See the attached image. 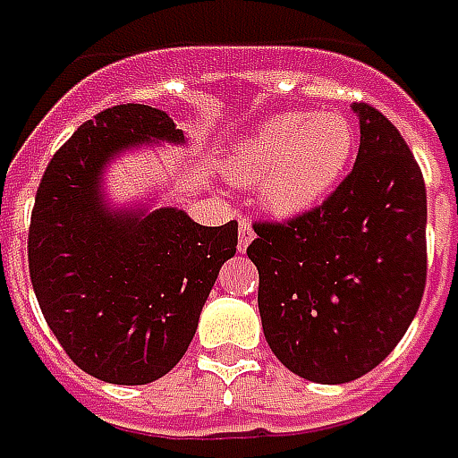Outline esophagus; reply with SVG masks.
Here are the masks:
<instances>
[{
  "instance_id": "1",
  "label": "esophagus",
  "mask_w": 458,
  "mask_h": 458,
  "mask_svg": "<svg viewBox=\"0 0 458 458\" xmlns=\"http://www.w3.org/2000/svg\"><path fill=\"white\" fill-rule=\"evenodd\" d=\"M238 225V250L240 252H245V250L250 248V242L255 240V233H252V228H250V223L245 218H240Z\"/></svg>"
}]
</instances>
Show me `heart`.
<instances>
[{"mask_svg": "<svg viewBox=\"0 0 458 458\" xmlns=\"http://www.w3.org/2000/svg\"><path fill=\"white\" fill-rule=\"evenodd\" d=\"M353 144V130L341 114H275L233 147L228 176L235 183H258L259 203L269 213L294 218L336 189Z\"/></svg>", "mask_w": 458, "mask_h": 458, "instance_id": "b5f03b06", "label": "heart"}]
</instances>
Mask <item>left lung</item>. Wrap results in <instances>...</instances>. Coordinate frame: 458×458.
I'll list each match as a JSON object with an SVG mask.
<instances>
[{"mask_svg":"<svg viewBox=\"0 0 458 458\" xmlns=\"http://www.w3.org/2000/svg\"><path fill=\"white\" fill-rule=\"evenodd\" d=\"M353 171L321 206L289 223H255L248 258L272 353L321 385L383 363L420 309L427 279V191L403 134L353 103Z\"/></svg>","mask_w":458,"mask_h":458,"instance_id":"8db88e82","label":"left lung"}]
</instances>
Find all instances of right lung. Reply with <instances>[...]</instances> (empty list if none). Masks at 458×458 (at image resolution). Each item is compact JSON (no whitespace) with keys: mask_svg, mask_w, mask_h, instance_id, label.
Wrapping results in <instances>:
<instances>
[{"mask_svg":"<svg viewBox=\"0 0 458 458\" xmlns=\"http://www.w3.org/2000/svg\"><path fill=\"white\" fill-rule=\"evenodd\" d=\"M189 144L169 114L117 105L78 127L46 166L29 228L38 307L81 370L113 385L159 380L189 351L238 223L181 208L110 206L105 171L127 151Z\"/></svg>","mask_w":458,"mask_h":458,"instance_id":"1","label":"right lung"}]
</instances>
